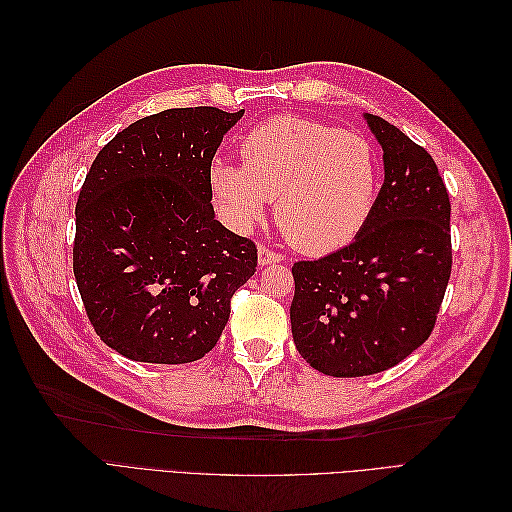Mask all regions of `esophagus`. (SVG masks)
Listing matches in <instances>:
<instances>
[{
    "label": "esophagus",
    "instance_id": "esophagus-1",
    "mask_svg": "<svg viewBox=\"0 0 512 512\" xmlns=\"http://www.w3.org/2000/svg\"><path fill=\"white\" fill-rule=\"evenodd\" d=\"M282 260H284L282 254L269 250V247H265V245L258 247V265L260 267H267V265H271V262H282Z\"/></svg>",
    "mask_w": 512,
    "mask_h": 512
}]
</instances>
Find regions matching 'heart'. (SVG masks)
I'll use <instances>...</instances> for the list:
<instances>
[{
    "mask_svg": "<svg viewBox=\"0 0 512 512\" xmlns=\"http://www.w3.org/2000/svg\"><path fill=\"white\" fill-rule=\"evenodd\" d=\"M243 168L213 160L211 192L226 220L245 230L275 200L284 237L309 256L348 245L367 224L380 185L369 138L314 119L282 115L241 141Z\"/></svg>",
    "mask_w": 512,
    "mask_h": 512,
    "instance_id": "1",
    "label": "heart"
}]
</instances>
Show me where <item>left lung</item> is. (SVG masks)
<instances>
[{"mask_svg":"<svg viewBox=\"0 0 512 512\" xmlns=\"http://www.w3.org/2000/svg\"><path fill=\"white\" fill-rule=\"evenodd\" d=\"M384 183L354 241L294 262L292 339L322 374L359 378L391 369L431 335L451 277V203L429 153L376 115Z\"/></svg>","mask_w":512,"mask_h":512,"instance_id":"obj_1","label":"left lung"}]
</instances>
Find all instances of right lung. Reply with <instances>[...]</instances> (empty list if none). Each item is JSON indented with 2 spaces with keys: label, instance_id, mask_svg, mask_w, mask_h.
Here are the masks:
<instances>
[{
  "label": "right lung",
  "instance_id": "right-lung-1",
  "mask_svg": "<svg viewBox=\"0 0 512 512\" xmlns=\"http://www.w3.org/2000/svg\"><path fill=\"white\" fill-rule=\"evenodd\" d=\"M168 108L102 147L76 203L74 277L102 342L141 363L203 359L256 273V245L211 205L209 168L243 117Z\"/></svg>",
  "mask_w": 512,
  "mask_h": 512
}]
</instances>
